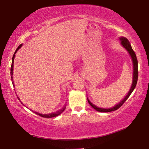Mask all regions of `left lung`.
I'll return each instance as SVG.
<instances>
[{
    "label": "left lung",
    "mask_w": 149,
    "mask_h": 149,
    "mask_svg": "<svg viewBox=\"0 0 149 149\" xmlns=\"http://www.w3.org/2000/svg\"><path fill=\"white\" fill-rule=\"evenodd\" d=\"M119 40L121 41V45L125 49L126 51L128 52V54H130V57H131L132 64H133V77H132V83L131 87H130V90H129V91H128V93H127V95H126L119 102V103L117 104L115 106H114L113 107L109 108V109H104V108H100L98 107H97V106H95L94 104H93L92 102H91L89 100L88 97H87V101H88L89 104L91 105V107L93 108L95 111H97L98 112H101V113H108V112L114 111H116V110H117L119 108L121 107V106L123 104V103L125 102L126 100H127L128 97H130V95H131L132 91H133L134 89H135L136 84H137L138 76V60H137V58H136L135 52H134L133 49H132V46H131V45H130V42H129V40H128L125 37H123V36L119 37Z\"/></svg>",
    "instance_id": "1"
}]
</instances>
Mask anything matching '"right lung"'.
Segmentation results:
<instances>
[{
	"label": "right lung",
	"instance_id": "obj_1",
	"mask_svg": "<svg viewBox=\"0 0 149 149\" xmlns=\"http://www.w3.org/2000/svg\"><path fill=\"white\" fill-rule=\"evenodd\" d=\"M22 47V44H21L17 48V49H16V51H15V52L14 53V54H13V58H12V63H11V81H12V83H13V87H15V84H14V81H13V63H14V59H15V54L16 53H17V52L18 50L20 48H21ZM15 93H16V92H15ZM17 98H18V100H19L21 102V103L22 104H23L24 107H26V105L24 104L21 101V100H20V98L19 97H18V95H17ZM66 105L65 104L64 107H63V108L62 109H60V111H56V112H54V113H49V114H42V113H38V112H36V111H33L34 113H36V115H39V116H40V117H45V118H52V117H57V116H58V115H60L61 113H63V112H64V111L65 109H66Z\"/></svg>",
	"mask_w": 149,
	"mask_h": 149
}]
</instances>
